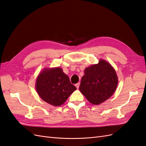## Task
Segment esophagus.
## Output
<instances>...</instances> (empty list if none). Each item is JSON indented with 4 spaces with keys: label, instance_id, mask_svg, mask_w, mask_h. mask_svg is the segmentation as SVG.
<instances>
[{
    "label": "esophagus",
    "instance_id": "obj_1",
    "mask_svg": "<svg viewBox=\"0 0 146 146\" xmlns=\"http://www.w3.org/2000/svg\"><path fill=\"white\" fill-rule=\"evenodd\" d=\"M76 88H77V89H78V88H79V86H80V83H76Z\"/></svg>",
    "mask_w": 146,
    "mask_h": 146
}]
</instances>
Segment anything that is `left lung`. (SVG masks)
Segmentation results:
<instances>
[{"label": "left lung", "instance_id": "obj_1", "mask_svg": "<svg viewBox=\"0 0 146 146\" xmlns=\"http://www.w3.org/2000/svg\"><path fill=\"white\" fill-rule=\"evenodd\" d=\"M117 83L115 70L107 61L101 60L98 64L85 69L79 90L91 104L99 105L113 94Z\"/></svg>", "mask_w": 146, "mask_h": 146}]
</instances>
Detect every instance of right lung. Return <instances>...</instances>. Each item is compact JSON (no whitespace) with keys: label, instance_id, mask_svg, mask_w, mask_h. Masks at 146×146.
I'll use <instances>...</instances> for the list:
<instances>
[{"label":"right lung","instance_id":"1","mask_svg":"<svg viewBox=\"0 0 146 146\" xmlns=\"http://www.w3.org/2000/svg\"><path fill=\"white\" fill-rule=\"evenodd\" d=\"M36 89L40 98L54 106L62 105L77 88L60 68L46 69L39 74Z\"/></svg>","mask_w":146,"mask_h":146}]
</instances>
